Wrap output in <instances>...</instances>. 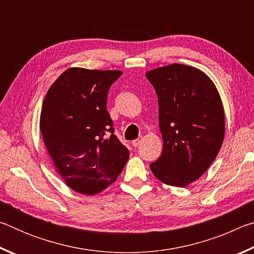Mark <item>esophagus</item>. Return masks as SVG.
<instances>
[{"instance_id": "obj_1", "label": "esophagus", "mask_w": 254, "mask_h": 254, "mask_svg": "<svg viewBox=\"0 0 254 254\" xmlns=\"http://www.w3.org/2000/svg\"><path fill=\"white\" fill-rule=\"evenodd\" d=\"M141 142H142V140H141V139L133 140V141H132V145H133V147H137V145H140Z\"/></svg>"}]
</instances>
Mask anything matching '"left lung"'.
Here are the masks:
<instances>
[{"label": "left lung", "instance_id": "obj_1", "mask_svg": "<svg viewBox=\"0 0 254 254\" xmlns=\"http://www.w3.org/2000/svg\"><path fill=\"white\" fill-rule=\"evenodd\" d=\"M157 92L163 149L150 165L154 177L185 187L203 176L220 152L224 107L216 86L196 67L171 64L145 72Z\"/></svg>", "mask_w": 254, "mask_h": 254}]
</instances>
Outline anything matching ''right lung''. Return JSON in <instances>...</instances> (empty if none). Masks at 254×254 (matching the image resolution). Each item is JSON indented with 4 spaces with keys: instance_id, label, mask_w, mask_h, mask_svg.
Instances as JSON below:
<instances>
[{
    "instance_id": "1",
    "label": "right lung",
    "mask_w": 254,
    "mask_h": 254,
    "mask_svg": "<svg viewBox=\"0 0 254 254\" xmlns=\"http://www.w3.org/2000/svg\"><path fill=\"white\" fill-rule=\"evenodd\" d=\"M121 70L68 68L42 103L40 131L54 168L69 188L93 196L113 184L130 156L113 133L107 92Z\"/></svg>"
}]
</instances>
